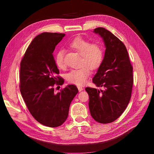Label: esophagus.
<instances>
[{
    "label": "esophagus",
    "instance_id": "1",
    "mask_svg": "<svg viewBox=\"0 0 154 154\" xmlns=\"http://www.w3.org/2000/svg\"><path fill=\"white\" fill-rule=\"evenodd\" d=\"M77 87H78V91H80V92L83 90V87H80V86H78Z\"/></svg>",
    "mask_w": 154,
    "mask_h": 154
}]
</instances>
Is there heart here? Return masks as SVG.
<instances>
[{
	"instance_id": "b5f03b06",
	"label": "heart",
	"mask_w": 154,
	"mask_h": 154,
	"mask_svg": "<svg viewBox=\"0 0 154 154\" xmlns=\"http://www.w3.org/2000/svg\"><path fill=\"white\" fill-rule=\"evenodd\" d=\"M68 45L81 55V67L72 69L66 74V78L69 83L80 85L83 84L89 76L90 69L96 70L101 66L104 58V49L100 44H92L82 37H76L70 42ZM64 56L63 50L58 51L55 55V63L60 69L65 67Z\"/></svg>"
}]
</instances>
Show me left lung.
Masks as SVG:
<instances>
[{"instance_id":"obj_1","label":"left lung","mask_w":154,"mask_h":154,"mask_svg":"<svg viewBox=\"0 0 154 154\" xmlns=\"http://www.w3.org/2000/svg\"><path fill=\"white\" fill-rule=\"evenodd\" d=\"M94 32L103 40L106 48L101 66L92 79L97 87L103 89L86 87L89 96L91 115L100 123L114 122L123 114L131 97L134 82L133 67L124 44L103 27Z\"/></svg>"}]
</instances>
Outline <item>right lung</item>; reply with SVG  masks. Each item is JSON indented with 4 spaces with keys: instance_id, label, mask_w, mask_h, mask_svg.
Here are the masks:
<instances>
[{
    "instance_id": "1",
    "label": "right lung",
    "mask_w": 154,
    "mask_h": 154,
    "mask_svg": "<svg viewBox=\"0 0 154 154\" xmlns=\"http://www.w3.org/2000/svg\"><path fill=\"white\" fill-rule=\"evenodd\" d=\"M57 32H42L32 40L20 62V88L29 112L37 122L57 127L66 122L70 104L78 92L69 85L55 94V85L64 80L57 76L59 70L53 53L65 36Z\"/></svg>"
}]
</instances>
